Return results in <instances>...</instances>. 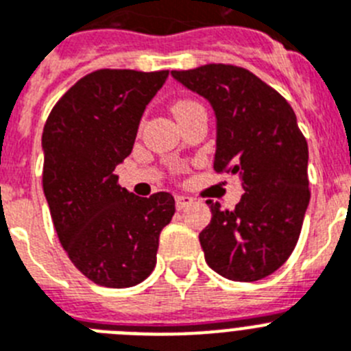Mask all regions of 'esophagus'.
<instances>
[{
	"label": "esophagus",
	"instance_id": "1",
	"mask_svg": "<svg viewBox=\"0 0 351 351\" xmlns=\"http://www.w3.org/2000/svg\"><path fill=\"white\" fill-rule=\"evenodd\" d=\"M190 204H193V198L188 197V195H178V197H176V207H178L179 210L188 207Z\"/></svg>",
	"mask_w": 351,
	"mask_h": 351
}]
</instances>
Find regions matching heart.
<instances>
[{"instance_id":"heart-1","label":"heart","mask_w":351,"mask_h":351,"mask_svg":"<svg viewBox=\"0 0 351 351\" xmlns=\"http://www.w3.org/2000/svg\"><path fill=\"white\" fill-rule=\"evenodd\" d=\"M195 101L191 100H179L176 101V105H173V112H179V110H184V108H190V107H195Z\"/></svg>"}]
</instances>
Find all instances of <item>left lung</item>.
I'll return each instance as SVG.
<instances>
[{
	"label": "left lung",
	"instance_id": "left-lung-1",
	"mask_svg": "<svg viewBox=\"0 0 351 351\" xmlns=\"http://www.w3.org/2000/svg\"><path fill=\"white\" fill-rule=\"evenodd\" d=\"M172 77L210 104L216 116L214 170L237 176L244 195L234 210L213 213L200 246L213 271L258 281L291 255L309 204L308 142L293 108L246 68L204 64Z\"/></svg>",
	"mask_w": 351,
	"mask_h": 351
}]
</instances>
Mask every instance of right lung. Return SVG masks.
Returning a JSON list of instances; mask_svg holds the SVG:
<instances>
[{"instance_id":"1","label":"right lung","mask_w":351,"mask_h":351,"mask_svg":"<svg viewBox=\"0 0 351 351\" xmlns=\"http://www.w3.org/2000/svg\"><path fill=\"white\" fill-rule=\"evenodd\" d=\"M169 71L98 70L71 86L42 135L43 193L61 246L96 285L135 287L156 265L176 213L167 191L142 198L117 184L147 104Z\"/></svg>"}]
</instances>
